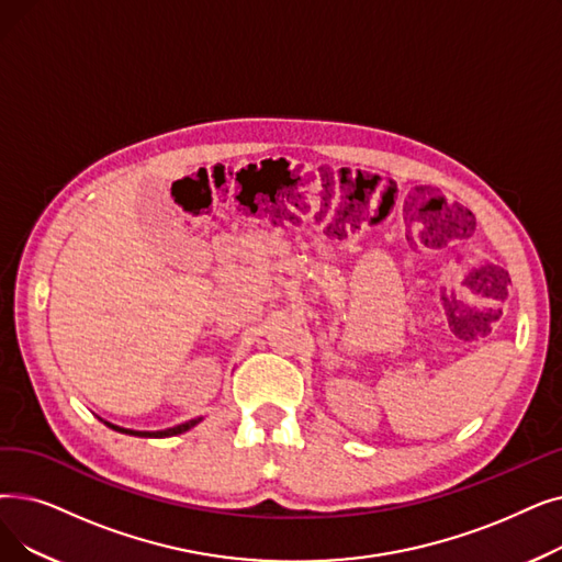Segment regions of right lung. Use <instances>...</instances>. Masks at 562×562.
Segmentation results:
<instances>
[{
    "label": "right lung",
    "mask_w": 562,
    "mask_h": 562,
    "mask_svg": "<svg viewBox=\"0 0 562 562\" xmlns=\"http://www.w3.org/2000/svg\"><path fill=\"white\" fill-rule=\"evenodd\" d=\"M200 423V418L198 420H190V423H183V425H177V427H172V429H162V431H133V429H124V427H114V425H110L108 423V427H112V429H116V431H124V434H131V436H144V438H165V436H177V434H183V431H188L190 427H194Z\"/></svg>",
    "instance_id": "add662e5"
}]
</instances>
